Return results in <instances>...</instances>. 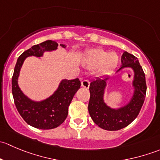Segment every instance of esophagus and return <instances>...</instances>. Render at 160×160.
<instances>
[{"instance_id":"34e87169","label":"esophagus","mask_w":160,"mask_h":160,"mask_svg":"<svg viewBox=\"0 0 160 160\" xmlns=\"http://www.w3.org/2000/svg\"><path fill=\"white\" fill-rule=\"evenodd\" d=\"M81 86L84 88H89L90 87V81L88 80H83L81 82Z\"/></svg>"}]
</instances>
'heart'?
Here are the masks:
<instances>
[{
	"mask_svg": "<svg viewBox=\"0 0 160 160\" xmlns=\"http://www.w3.org/2000/svg\"><path fill=\"white\" fill-rule=\"evenodd\" d=\"M118 56L115 52H108L102 49H93L88 51L84 58V65L88 68H96L100 72L106 73L115 68Z\"/></svg>",
	"mask_w": 160,
	"mask_h": 160,
	"instance_id": "1",
	"label": "heart"
}]
</instances>
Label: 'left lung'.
<instances>
[{"label": "left lung", "mask_w": 160, "mask_h": 160, "mask_svg": "<svg viewBox=\"0 0 160 160\" xmlns=\"http://www.w3.org/2000/svg\"><path fill=\"white\" fill-rule=\"evenodd\" d=\"M132 67L135 72L133 86L135 93L129 104L118 110L106 105L103 100L106 81L108 77L98 78L90 85V101L88 111L97 125L108 131H117L125 128L132 123L139 114L144 103L146 93V82L144 71L138 59L133 55L125 52L122 56V67Z\"/></svg>", "instance_id": "1"}]
</instances>
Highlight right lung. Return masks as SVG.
Masks as SVG:
<instances>
[{
    "instance_id": "obj_1",
    "label": "right lung",
    "mask_w": 160,
    "mask_h": 160,
    "mask_svg": "<svg viewBox=\"0 0 160 160\" xmlns=\"http://www.w3.org/2000/svg\"><path fill=\"white\" fill-rule=\"evenodd\" d=\"M60 46L65 47L64 45ZM57 46L56 42L47 40L24 52L18 59L12 77V94L16 108L27 124L40 129H52L65 121L69 106L81 85L80 80H63L54 94L41 102H35L28 99L20 90L18 77L25 58L30 56L40 57L45 51L55 50Z\"/></svg>"
}]
</instances>
